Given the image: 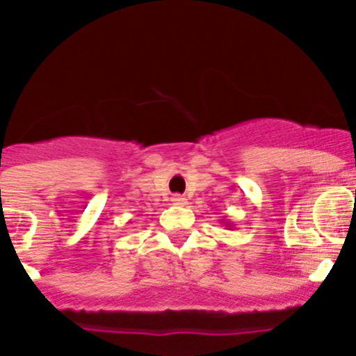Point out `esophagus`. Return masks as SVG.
I'll use <instances>...</instances> for the list:
<instances>
[{"label": "esophagus", "mask_w": 356, "mask_h": 356, "mask_svg": "<svg viewBox=\"0 0 356 356\" xmlns=\"http://www.w3.org/2000/svg\"><path fill=\"white\" fill-rule=\"evenodd\" d=\"M172 203H175V205L184 207V205H187V200H185V196H180V194H175V196H172Z\"/></svg>", "instance_id": "obj_1"}]
</instances>
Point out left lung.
I'll use <instances>...</instances> for the list:
<instances>
[{"instance_id":"left-lung-1","label":"left lung","mask_w":356,"mask_h":356,"mask_svg":"<svg viewBox=\"0 0 356 356\" xmlns=\"http://www.w3.org/2000/svg\"><path fill=\"white\" fill-rule=\"evenodd\" d=\"M225 226H228V228H232V225H225Z\"/></svg>"}]
</instances>
